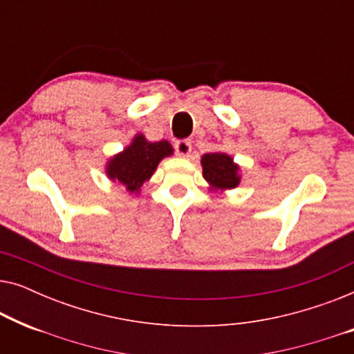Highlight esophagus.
Here are the masks:
<instances>
[{"mask_svg":"<svg viewBox=\"0 0 354 354\" xmlns=\"http://www.w3.org/2000/svg\"><path fill=\"white\" fill-rule=\"evenodd\" d=\"M174 148H176V153L178 156H183V158L192 153V143L188 142V140H178V142H176V145H174Z\"/></svg>","mask_w":354,"mask_h":354,"instance_id":"esophagus-1","label":"esophagus"}]
</instances>
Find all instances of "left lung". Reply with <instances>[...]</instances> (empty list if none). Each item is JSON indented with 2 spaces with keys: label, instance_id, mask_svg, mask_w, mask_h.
<instances>
[{
  "label": "left lung",
  "instance_id": "left-lung-1",
  "mask_svg": "<svg viewBox=\"0 0 354 354\" xmlns=\"http://www.w3.org/2000/svg\"><path fill=\"white\" fill-rule=\"evenodd\" d=\"M203 177L209 183L212 190H230L240 183V167L229 154L206 153L201 158Z\"/></svg>",
  "mask_w": 354,
  "mask_h": 354
}]
</instances>
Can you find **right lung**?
I'll list each match as a JSON object with an SVG mask.
<instances>
[{
  "label": "right lung",
  "mask_w": 354,
  "mask_h": 354,
  "mask_svg": "<svg viewBox=\"0 0 354 354\" xmlns=\"http://www.w3.org/2000/svg\"><path fill=\"white\" fill-rule=\"evenodd\" d=\"M172 153L171 143L166 140L151 143L138 133L122 153L109 159L106 174L113 182L118 180L125 185L130 193H138L143 183L151 178L161 159Z\"/></svg>",
  "instance_id": "1"
}]
</instances>
